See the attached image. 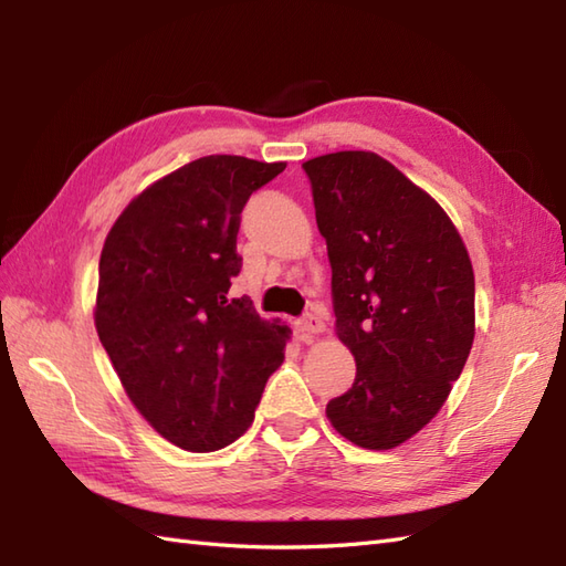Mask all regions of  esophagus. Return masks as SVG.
Listing matches in <instances>:
<instances>
[{
  "mask_svg": "<svg viewBox=\"0 0 566 566\" xmlns=\"http://www.w3.org/2000/svg\"><path fill=\"white\" fill-rule=\"evenodd\" d=\"M296 328L306 335H318L326 331V323H323V318L318 314H306L304 318L296 321Z\"/></svg>",
  "mask_w": 566,
  "mask_h": 566,
  "instance_id": "esophagus-1",
  "label": "esophagus"
}]
</instances>
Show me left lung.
<instances>
[{
    "mask_svg": "<svg viewBox=\"0 0 566 566\" xmlns=\"http://www.w3.org/2000/svg\"><path fill=\"white\" fill-rule=\"evenodd\" d=\"M333 270L335 335L353 387L328 401L343 438L391 450L448 401L474 343V270L428 191L369 150L304 163Z\"/></svg>",
    "mask_w": 566,
    "mask_h": 566,
    "instance_id": "8db88e82",
    "label": "left lung"
}]
</instances>
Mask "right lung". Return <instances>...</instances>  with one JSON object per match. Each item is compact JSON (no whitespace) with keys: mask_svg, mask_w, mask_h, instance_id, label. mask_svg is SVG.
<instances>
[{"mask_svg":"<svg viewBox=\"0 0 566 566\" xmlns=\"http://www.w3.org/2000/svg\"><path fill=\"white\" fill-rule=\"evenodd\" d=\"M284 167L207 155L143 189L104 240L94 326L130 403L182 450L243 436L284 363L292 331L228 296L240 211Z\"/></svg>","mask_w":566,"mask_h":566,"instance_id":"add662e5","label":"right lung"}]
</instances>
